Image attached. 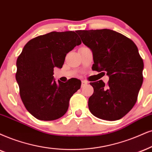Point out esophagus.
<instances>
[{
	"label": "esophagus",
	"instance_id": "34e87169",
	"mask_svg": "<svg viewBox=\"0 0 152 152\" xmlns=\"http://www.w3.org/2000/svg\"><path fill=\"white\" fill-rule=\"evenodd\" d=\"M88 84V82L86 81V80H82V87H85V86H86Z\"/></svg>",
	"mask_w": 152,
	"mask_h": 152
}]
</instances>
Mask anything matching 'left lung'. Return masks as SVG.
I'll use <instances>...</instances> for the list:
<instances>
[{"label": "left lung", "mask_w": 152, "mask_h": 152, "mask_svg": "<svg viewBox=\"0 0 152 152\" xmlns=\"http://www.w3.org/2000/svg\"><path fill=\"white\" fill-rule=\"evenodd\" d=\"M77 33L92 51V70L109 77L106 85L102 80L90 82L94 93L88 102L89 110L105 121L122 118L133 108L143 82L144 63L137 47L131 39L111 29Z\"/></svg>", "instance_id": "8db88e82"}]
</instances>
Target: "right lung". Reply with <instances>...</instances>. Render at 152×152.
<instances>
[{
  "instance_id": "1",
  "label": "right lung",
  "mask_w": 152,
  "mask_h": 152,
  "mask_svg": "<svg viewBox=\"0 0 152 152\" xmlns=\"http://www.w3.org/2000/svg\"><path fill=\"white\" fill-rule=\"evenodd\" d=\"M72 31H52L29 41L17 60L15 77L26 109L37 119L54 121L65 115L80 80L56 82L53 68H61L67 53L81 44Z\"/></svg>"
}]
</instances>
